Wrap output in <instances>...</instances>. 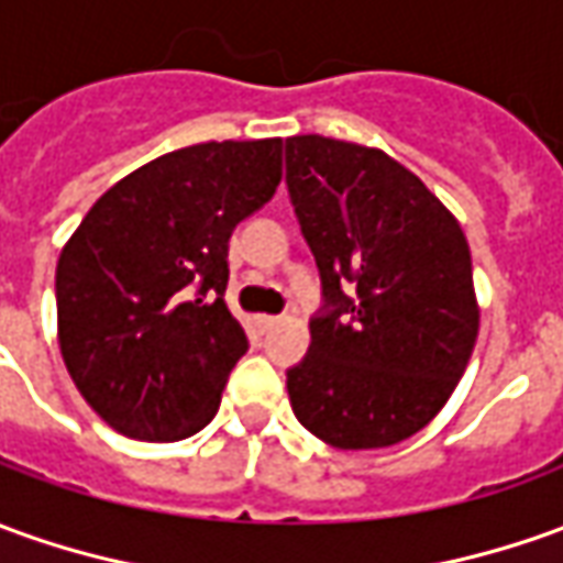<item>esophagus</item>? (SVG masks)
I'll list each match as a JSON object with an SVG mask.
<instances>
[{"label":"esophagus","instance_id":"esophagus-1","mask_svg":"<svg viewBox=\"0 0 563 563\" xmlns=\"http://www.w3.org/2000/svg\"><path fill=\"white\" fill-rule=\"evenodd\" d=\"M278 321H282V319H278V316H260L257 328H260V331H273Z\"/></svg>","mask_w":563,"mask_h":563}]
</instances>
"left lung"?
I'll return each instance as SVG.
<instances>
[{
  "label": "left lung",
  "instance_id": "8db88e82",
  "mask_svg": "<svg viewBox=\"0 0 563 563\" xmlns=\"http://www.w3.org/2000/svg\"><path fill=\"white\" fill-rule=\"evenodd\" d=\"M285 165L324 297L288 371L290 407L340 451L398 444L448 405L475 349L466 235L383 150L300 134Z\"/></svg>",
  "mask_w": 563,
  "mask_h": 563
}]
</instances>
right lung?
<instances>
[{
  "instance_id": "obj_1",
  "label": "right lung",
  "mask_w": 563,
  "mask_h": 563,
  "mask_svg": "<svg viewBox=\"0 0 563 563\" xmlns=\"http://www.w3.org/2000/svg\"><path fill=\"white\" fill-rule=\"evenodd\" d=\"M282 180V141L196 143L110 186L64 244L57 340L97 417L137 441L214 420L247 352L223 300L230 235Z\"/></svg>"
}]
</instances>
